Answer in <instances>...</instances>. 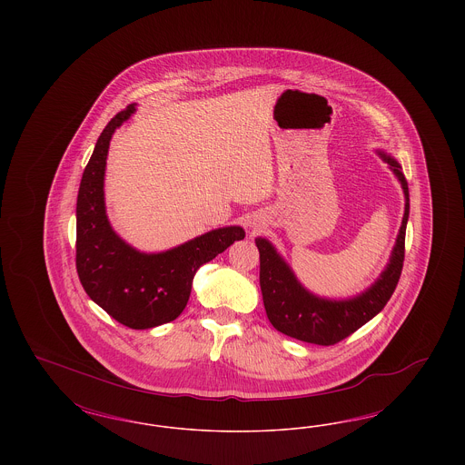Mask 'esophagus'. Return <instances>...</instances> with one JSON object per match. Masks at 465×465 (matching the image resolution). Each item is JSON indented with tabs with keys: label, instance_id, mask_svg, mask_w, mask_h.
<instances>
[{
	"label": "esophagus",
	"instance_id": "1",
	"mask_svg": "<svg viewBox=\"0 0 465 465\" xmlns=\"http://www.w3.org/2000/svg\"><path fill=\"white\" fill-rule=\"evenodd\" d=\"M251 226H252V228H256V223H252V224H251Z\"/></svg>",
	"mask_w": 465,
	"mask_h": 465
}]
</instances>
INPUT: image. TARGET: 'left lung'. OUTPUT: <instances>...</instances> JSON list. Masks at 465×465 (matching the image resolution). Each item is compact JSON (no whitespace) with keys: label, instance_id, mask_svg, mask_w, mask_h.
I'll use <instances>...</instances> for the list:
<instances>
[{"label":"left lung","instance_id":"obj_1","mask_svg":"<svg viewBox=\"0 0 465 465\" xmlns=\"http://www.w3.org/2000/svg\"><path fill=\"white\" fill-rule=\"evenodd\" d=\"M376 153L389 163V169L398 177L404 193V214L389 263L370 288L352 298H322L313 294L298 281L292 268L277 252L273 243L258 237L256 247L260 251V286L268 321L277 331L307 343L334 345L371 321L391 300L398 286L404 262L410 192L398 160L380 150Z\"/></svg>","mask_w":465,"mask_h":465}]
</instances>
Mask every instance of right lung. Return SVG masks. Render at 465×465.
<instances>
[{
	"label": "right lung",
	"instance_id": "obj_1",
	"mask_svg": "<svg viewBox=\"0 0 465 465\" xmlns=\"http://www.w3.org/2000/svg\"><path fill=\"white\" fill-rule=\"evenodd\" d=\"M135 113L129 104L99 135L76 200V270L90 300L133 330L174 321L184 310L200 266L245 237L242 226H223L162 252H143L111 226L104 174L114 131Z\"/></svg>",
	"mask_w": 465,
	"mask_h": 465
}]
</instances>
